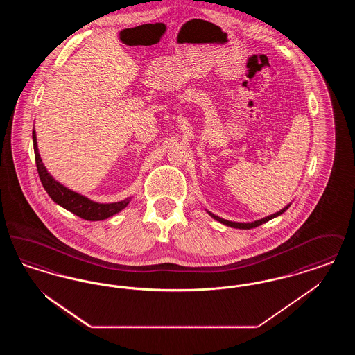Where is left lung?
<instances>
[{"instance_id": "8db88e82", "label": "left lung", "mask_w": 355, "mask_h": 355, "mask_svg": "<svg viewBox=\"0 0 355 355\" xmlns=\"http://www.w3.org/2000/svg\"><path fill=\"white\" fill-rule=\"evenodd\" d=\"M288 206L290 205H287L285 206L282 210H279L278 213H275V214H271L269 217H265V218H262V220H254V222H250V223H239V222H232V220H223V218H220V217H217V216H214L213 213H209L214 220H220V223H223V225H226V226H230V227H236V229H253V227H257V226H259V225H262V223H265V222H268V220H270L271 218H275V217H278V216H281L282 213H285L287 209H288Z\"/></svg>"}]
</instances>
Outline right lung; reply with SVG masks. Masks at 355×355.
Listing matches in <instances>:
<instances>
[{
	"label": "right lung",
	"instance_id": "right-lung-1",
	"mask_svg": "<svg viewBox=\"0 0 355 355\" xmlns=\"http://www.w3.org/2000/svg\"><path fill=\"white\" fill-rule=\"evenodd\" d=\"M33 148L35 165H37L38 175H40V180H41V184L44 186V189L46 190V193L49 194V197L54 202L65 207L73 214H76L80 218H84L86 220H101L117 214L119 211L128 206L130 198H128L125 201H121V202H93L84 196L70 190L64 185H61L60 182H57L48 173V170L45 169V166L42 164V159L40 157L38 148H37V139H35V132L34 130Z\"/></svg>",
	"mask_w": 355,
	"mask_h": 355
}]
</instances>
